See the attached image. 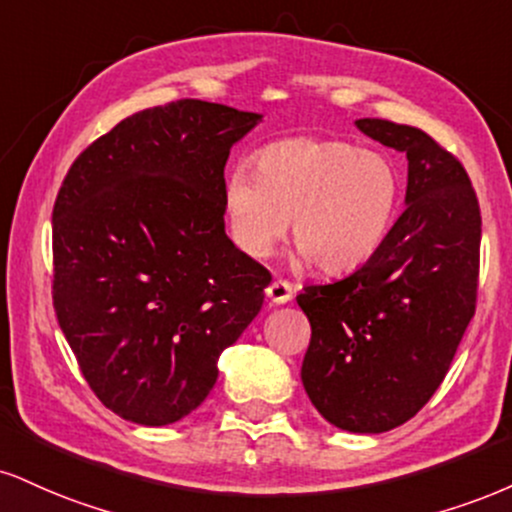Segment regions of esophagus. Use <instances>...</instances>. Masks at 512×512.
Instances as JSON below:
<instances>
[{"mask_svg": "<svg viewBox=\"0 0 512 512\" xmlns=\"http://www.w3.org/2000/svg\"><path fill=\"white\" fill-rule=\"evenodd\" d=\"M293 293H295V286H293L291 281H286V279H276V281H272L267 286V298L272 300V303H276V305L288 303V300L293 298Z\"/></svg>", "mask_w": 512, "mask_h": 512, "instance_id": "obj_1", "label": "esophagus"}]
</instances>
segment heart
I'll return each instance as SVG.
<instances>
[{
    "instance_id": "obj_1",
    "label": "heart",
    "mask_w": 512,
    "mask_h": 512,
    "mask_svg": "<svg viewBox=\"0 0 512 512\" xmlns=\"http://www.w3.org/2000/svg\"><path fill=\"white\" fill-rule=\"evenodd\" d=\"M403 188L398 164L384 152L303 135L262 147L255 171H229L224 209L245 255L267 257L291 219L300 252L326 274H346L386 243Z\"/></svg>"
}]
</instances>
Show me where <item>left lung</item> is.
Masks as SVG:
<instances>
[{"label": "left lung", "instance_id": "left-lung-1", "mask_svg": "<svg viewBox=\"0 0 512 512\" xmlns=\"http://www.w3.org/2000/svg\"><path fill=\"white\" fill-rule=\"evenodd\" d=\"M355 123L408 155V207L372 260L298 295L312 326L300 377L324 420L381 434L415 417L448 374L477 310L482 214L465 166L432 135Z\"/></svg>", "mask_w": 512, "mask_h": 512}]
</instances>
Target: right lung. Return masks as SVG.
I'll list each match as a JSON object with an SVG mask.
<instances>
[{
	"mask_svg": "<svg viewBox=\"0 0 512 512\" xmlns=\"http://www.w3.org/2000/svg\"><path fill=\"white\" fill-rule=\"evenodd\" d=\"M260 114L178 100L116 123L52 209V303L104 408L162 427L212 391L272 274L224 231V166Z\"/></svg>",
	"mask_w": 512,
	"mask_h": 512,
	"instance_id": "right-lung-1",
	"label": "right lung"
}]
</instances>
